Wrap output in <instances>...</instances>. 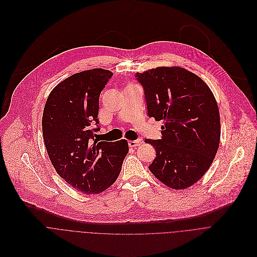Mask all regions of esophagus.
Segmentation results:
<instances>
[{
  "instance_id": "esophagus-1",
  "label": "esophagus",
  "mask_w": 257,
  "mask_h": 257,
  "mask_svg": "<svg viewBox=\"0 0 257 257\" xmlns=\"http://www.w3.org/2000/svg\"><path fill=\"white\" fill-rule=\"evenodd\" d=\"M141 144H142V142L139 141V140H137V141H128V146L132 147V148H136V147L140 146Z\"/></svg>"
}]
</instances>
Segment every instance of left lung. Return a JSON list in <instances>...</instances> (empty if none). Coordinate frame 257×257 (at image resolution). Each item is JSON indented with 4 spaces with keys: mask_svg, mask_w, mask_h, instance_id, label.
Returning a JSON list of instances; mask_svg holds the SVG:
<instances>
[{
    "mask_svg": "<svg viewBox=\"0 0 257 257\" xmlns=\"http://www.w3.org/2000/svg\"><path fill=\"white\" fill-rule=\"evenodd\" d=\"M136 77L144 88L148 116L164 121L161 140H145L156 150L149 169L170 188H187L209 170L219 149L215 96L198 76L179 67H159Z\"/></svg>",
    "mask_w": 257,
    "mask_h": 257,
    "instance_id": "8db88e82",
    "label": "left lung"
}]
</instances>
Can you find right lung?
<instances>
[{"instance_id":"add662e5","label":"right lung","mask_w":257,"mask_h":257,"mask_svg":"<svg viewBox=\"0 0 257 257\" xmlns=\"http://www.w3.org/2000/svg\"><path fill=\"white\" fill-rule=\"evenodd\" d=\"M113 74L93 69L72 75L48 95L42 134L58 174L86 194L99 193L117 179L128 153L125 140L98 142L99 96Z\"/></svg>"}]
</instances>
